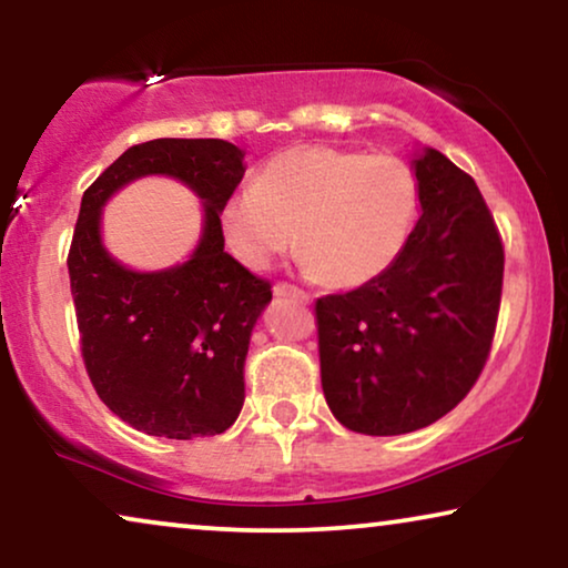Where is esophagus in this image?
<instances>
[{
    "mask_svg": "<svg viewBox=\"0 0 568 568\" xmlns=\"http://www.w3.org/2000/svg\"><path fill=\"white\" fill-rule=\"evenodd\" d=\"M274 294H276V297L297 300V302H302V304L310 302V294H307V292L300 290V286H294V284H286V282H278V284L274 286Z\"/></svg>",
    "mask_w": 568,
    "mask_h": 568,
    "instance_id": "34e87169",
    "label": "esophagus"
}]
</instances>
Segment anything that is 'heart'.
I'll return each mask as SVG.
<instances>
[{
  "mask_svg": "<svg viewBox=\"0 0 568 568\" xmlns=\"http://www.w3.org/2000/svg\"><path fill=\"white\" fill-rule=\"evenodd\" d=\"M420 215V179L397 155L297 145L268 159L251 189L230 196L223 230L230 251L264 268L297 248L310 274L353 290L386 274Z\"/></svg>",
  "mask_w": 568,
  "mask_h": 568,
  "instance_id": "heart-1",
  "label": "heart"
}]
</instances>
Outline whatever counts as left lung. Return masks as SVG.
I'll use <instances>...</instances> for the list:
<instances>
[{
    "instance_id": "1",
    "label": "left lung",
    "mask_w": 568,
    "mask_h": 568,
    "mask_svg": "<svg viewBox=\"0 0 568 568\" xmlns=\"http://www.w3.org/2000/svg\"><path fill=\"white\" fill-rule=\"evenodd\" d=\"M420 207L386 274L315 302L320 379L338 423L402 435L440 420L479 379L503 302L505 245L474 179L435 148Z\"/></svg>"
}]
</instances>
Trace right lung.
Instances as JSON below:
<instances>
[{"label": "right lung", "instance_id": "1", "mask_svg": "<svg viewBox=\"0 0 568 568\" xmlns=\"http://www.w3.org/2000/svg\"><path fill=\"white\" fill-rule=\"evenodd\" d=\"M166 173L205 200V233L186 265L138 275L99 241L105 196L138 175ZM245 174L243 151L217 138H159L128 148L81 196L69 248L81 358L120 420L159 438L225 433L245 399L251 331L271 282L225 251L220 212Z\"/></svg>", "mask_w": 568, "mask_h": 568}]
</instances>
